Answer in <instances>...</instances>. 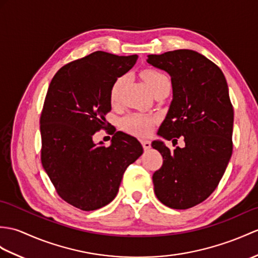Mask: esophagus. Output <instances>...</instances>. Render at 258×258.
I'll use <instances>...</instances> for the list:
<instances>
[{"mask_svg": "<svg viewBox=\"0 0 258 258\" xmlns=\"http://www.w3.org/2000/svg\"><path fill=\"white\" fill-rule=\"evenodd\" d=\"M141 143H142V145H143V147H144V149H149L151 148V141H147V140H142L141 141Z\"/></svg>", "mask_w": 258, "mask_h": 258, "instance_id": "esophagus-1", "label": "esophagus"}]
</instances>
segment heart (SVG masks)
Segmentation results:
<instances>
[{"instance_id":"heart-1","label":"heart","mask_w":258,"mask_h":258,"mask_svg":"<svg viewBox=\"0 0 258 258\" xmlns=\"http://www.w3.org/2000/svg\"><path fill=\"white\" fill-rule=\"evenodd\" d=\"M143 80L146 82L148 88L152 90V92L155 93L165 86L170 85V81L165 74L161 73L156 69H146L142 71L141 74ZM124 77H118L117 79L113 82L110 91V100L112 103H115L118 100L119 93L124 85ZM156 122V118L152 115L146 114H133L130 115L124 119L123 126L131 134H134L137 136H145L149 134L152 131L154 123Z\"/></svg>"}]
</instances>
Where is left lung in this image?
I'll return each mask as SVG.
<instances>
[{
    "label": "left lung",
    "instance_id": "8db88e82",
    "mask_svg": "<svg viewBox=\"0 0 258 258\" xmlns=\"http://www.w3.org/2000/svg\"><path fill=\"white\" fill-rule=\"evenodd\" d=\"M147 62L171 77L172 101L157 134L184 147L171 152L161 141L153 148L163 156L154 172L155 195L177 210L192 208L210 196L232 156L234 112L225 77L217 64L190 49L148 55Z\"/></svg>",
    "mask_w": 258,
    "mask_h": 258
}]
</instances>
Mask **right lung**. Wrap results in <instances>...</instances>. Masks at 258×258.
I'll use <instances>...</instances> for the list:
<instances>
[{
  "instance_id": "1",
  "label": "right lung",
  "mask_w": 258,
  "mask_h": 258,
  "mask_svg": "<svg viewBox=\"0 0 258 258\" xmlns=\"http://www.w3.org/2000/svg\"><path fill=\"white\" fill-rule=\"evenodd\" d=\"M137 58L94 51L64 64L48 88L40 115L41 164L59 197L82 211L109 205L125 170L143 154L141 143L122 132L109 147L92 140L109 124L113 82Z\"/></svg>"
}]
</instances>
